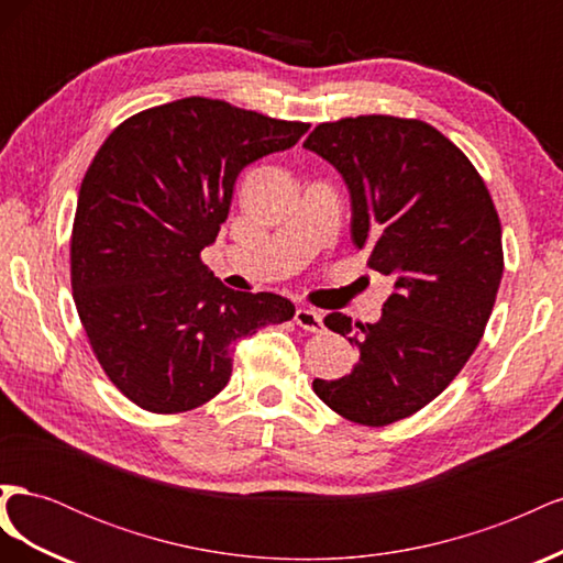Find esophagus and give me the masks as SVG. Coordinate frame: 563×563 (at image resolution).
<instances>
[{
	"instance_id": "obj_1",
	"label": "esophagus",
	"mask_w": 563,
	"mask_h": 563,
	"mask_svg": "<svg viewBox=\"0 0 563 563\" xmlns=\"http://www.w3.org/2000/svg\"><path fill=\"white\" fill-rule=\"evenodd\" d=\"M296 323L305 331H312L319 333L323 329V314L312 310V308H298L296 310Z\"/></svg>"
}]
</instances>
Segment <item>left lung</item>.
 Wrapping results in <instances>:
<instances>
[{"mask_svg": "<svg viewBox=\"0 0 563 563\" xmlns=\"http://www.w3.org/2000/svg\"><path fill=\"white\" fill-rule=\"evenodd\" d=\"M343 176L352 242L395 279L376 323H323L360 347L338 380H314L338 416L383 428L444 391L479 345L503 279L500 218L479 172L420 119L345 117L302 143Z\"/></svg>", "mask_w": 563, "mask_h": 563, "instance_id": "left-lung-1", "label": "left lung"}]
</instances>
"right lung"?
Masks as SVG:
<instances>
[{
	"label": "right lung",
	"mask_w": 563,
	"mask_h": 563,
	"mask_svg": "<svg viewBox=\"0 0 563 563\" xmlns=\"http://www.w3.org/2000/svg\"><path fill=\"white\" fill-rule=\"evenodd\" d=\"M308 129L192 96L129 117L96 152L73 225V298L98 364L135 406L207 404L230 380L234 345L296 314L277 294L220 284L201 251L242 168Z\"/></svg>",
	"instance_id": "1"
}]
</instances>
